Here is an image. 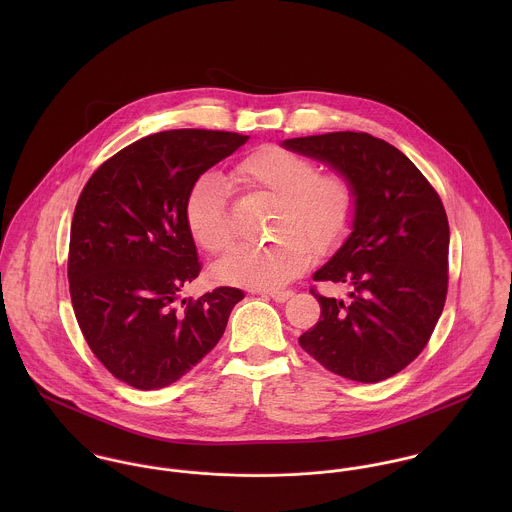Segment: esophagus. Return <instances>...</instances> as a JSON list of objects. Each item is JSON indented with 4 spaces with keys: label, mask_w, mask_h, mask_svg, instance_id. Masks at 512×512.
I'll list each match as a JSON object with an SVG mask.
<instances>
[{
    "label": "esophagus",
    "mask_w": 512,
    "mask_h": 512,
    "mask_svg": "<svg viewBox=\"0 0 512 512\" xmlns=\"http://www.w3.org/2000/svg\"><path fill=\"white\" fill-rule=\"evenodd\" d=\"M266 295H270L274 301H278V303H284V301H288L290 297H292L293 292L290 290H270V292H264Z\"/></svg>",
    "instance_id": "obj_1"
}]
</instances>
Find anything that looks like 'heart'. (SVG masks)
<instances>
[{
    "mask_svg": "<svg viewBox=\"0 0 512 512\" xmlns=\"http://www.w3.org/2000/svg\"><path fill=\"white\" fill-rule=\"evenodd\" d=\"M236 177L276 199L270 234L262 246H236L215 266L224 284L274 290L293 280L311 260V248L329 252L349 234L357 193L343 173H317V165L290 149L268 146L236 165ZM224 181L201 175L185 201V222L199 246L220 252L230 244Z\"/></svg>",
    "mask_w": 512,
    "mask_h": 512,
    "instance_id": "obj_1",
    "label": "heart"
}]
</instances>
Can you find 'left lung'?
Here are the masks:
<instances>
[{
    "instance_id": "1",
    "label": "left lung",
    "mask_w": 512,
    "mask_h": 512,
    "mask_svg": "<svg viewBox=\"0 0 512 512\" xmlns=\"http://www.w3.org/2000/svg\"><path fill=\"white\" fill-rule=\"evenodd\" d=\"M282 146L343 173L357 193L351 234L313 274L315 282L347 284L349 299L311 290L321 317L299 345L343 378H390L424 351L443 311L449 224L441 199L400 149L365 132Z\"/></svg>"
}]
</instances>
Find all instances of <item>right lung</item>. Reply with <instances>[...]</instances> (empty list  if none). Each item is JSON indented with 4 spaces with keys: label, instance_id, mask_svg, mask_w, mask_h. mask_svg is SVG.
Returning <instances> with one entry per match:
<instances>
[{
    "label": "right lung",
    "instance_id": "1",
    "mask_svg": "<svg viewBox=\"0 0 512 512\" xmlns=\"http://www.w3.org/2000/svg\"><path fill=\"white\" fill-rule=\"evenodd\" d=\"M248 142L217 130L151 134L104 161L84 185L71 226L69 286L78 327L118 380L157 390L213 351L244 297L179 292L201 262L185 222L195 181Z\"/></svg>",
    "mask_w": 512,
    "mask_h": 512
}]
</instances>
